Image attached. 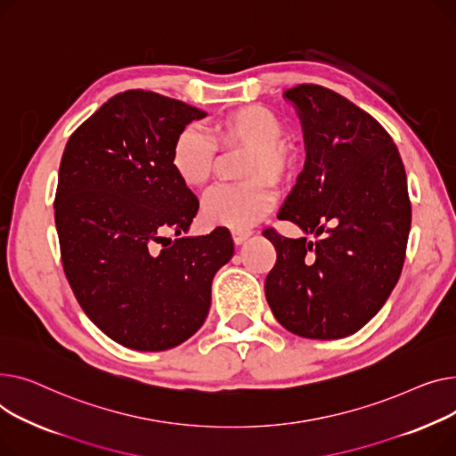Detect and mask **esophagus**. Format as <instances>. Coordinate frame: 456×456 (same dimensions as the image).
<instances>
[{"label": "esophagus", "instance_id": "obj_1", "mask_svg": "<svg viewBox=\"0 0 456 456\" xmlns=\"http://www.w3.org/2000/svg\"><path fill=\"white\" fill-rule=\"evenodd\" d=\"M250 230H245V228H233L232 230V239H233V243L235 245H240V243H245V240L250 237Z\"/></svg>", "mask_w": 456, "mask_h": 456}]
</instances>
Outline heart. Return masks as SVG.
I'll use <instances>...</instances> for the list:
<instances>
[{
	"label": "heart",
	"mask_w": 456,
	"mask_h": 456,
	"mask_svg": "<svg viewBox=\"0 0 456 456\" xmlns=\"http://www.w3.org/2000/svg\"><path fill=\"white\" fill-rule=\"evenodd\" d=\"M281 119L261 104H245L200 126H183L171 145L169 166L178 182L191 191H202L217 169V147L247 151L239 176L247 180L211 193L204 204V219L228 228L256 224L276 200L273 182H287L297 166V154L281 140Z\"/></svg>",
	"instance_id": "b5f03b06"
}]
</instances>
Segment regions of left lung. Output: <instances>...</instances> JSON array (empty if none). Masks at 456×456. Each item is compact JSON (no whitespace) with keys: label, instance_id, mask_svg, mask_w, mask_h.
<instances>
[{"label":"left lung","instance_id":"left-lung-1","mask_svg":"<svg viewBox=\"0 0 456 456\" xmlns=\"http://www.w3.org/2000/svg\"><path fill=\"white\" fill-rule=\"evenodd\" d=\"M283 95L302 119L307 158L278 219L318 239L263 230L276 248L265 297L290 333L335 340L376 316L399 280L412 219L407 175L390 134L352 101L318 85Z\"/></svg>","mask_w":456,"mask_h":456}]
</instances>
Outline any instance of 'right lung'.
Here are the masks:
<instances>
[{"instance_id":"add662e5","label":"right lung","mask_w":456,"mask_h":456,"mask_svg":"<svg viewBox=\"0 0 456 456\" xmlns=\"http://www.w3.org/2000/svg\"><path fill=\"white\" fill-rule=\"evenodd\" d=\"M202 118L178 99L121 92L71 134L61 159L55 224L66 278L92 322L130 350L164 352L195 335L213 276L233 254L224 226L180 235L199 199L171 171L169 152Z\"/></svg>"}]
</instances>
